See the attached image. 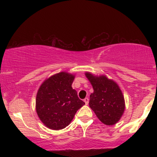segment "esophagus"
<instances>
[{
	"label": "esophagus",
	"mask_w": 157,
	"mask_h": 157,
	"mask_svg": "<svg viewBox=\"0 0 157 157\" xmlns=\"http://www.w3.org/2000/svg\"><path fill=\"white\" fill-rule=\"evenodd\" d=\"M84 102H85V103H86V105H88V104H89V98H88V97L85 98L84 99Z\"/></svg>",
	"instance_id": "obj_1"
}]
</instances>
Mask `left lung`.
<instances>
[{"instance_id":"1","label":"left lung","mask_w":157,"mask_h":157,"mask_svg":"<svg viewBox=\"0 0 157 157\" xmlns=\"http://www.w3.org/2000/svg\"><path fill=\"white\" fill-rule=\"evenodd\" d=\"M85 75L94 89V92L90 95V108L105 125L116 124L122 117L125 108L120 86L105 75L96 76L88 71Z\"/></svg>"}]
</instances>
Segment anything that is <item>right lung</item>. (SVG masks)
I'll return each instance as SVG.
<instances>
[{"label":"right lung","instance_id":"right-lung-1","mask_svg":"<svg viewBox=\"0 0 157 157\" xmlns=\"http://www.w3.org/2000/svg\"><path fill=\"white\" fill-rule=\"evenodd\" d=\"M75 77V75L61 71L46 79L37 91V116L52 130H61L68 126L77 110L84 105L71 87Z\"/></svg>","mask_w":157,"mask_h":157}]
</instances>
